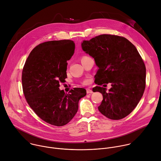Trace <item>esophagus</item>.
Here are the masks:
<instances>
[{
  "label": "esophagus",
  "instance_id": "1",
  "mask_svg": "<svg viewBox=\"0 0 161 161\" xmlns=\"http://www.w3.org/2000/svg\"><path fill=\"white\" fill-rule=\"evenodd\" d=\"M86 93H92L93 91L91 89H90V88H87L86 89Z\"/></svg>",
  "mask_w": 161,
  "mask_h": 161
}]
</instances>
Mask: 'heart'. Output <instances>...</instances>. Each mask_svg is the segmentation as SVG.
<instances>
[{
    "instance_id": "obj_1",
    "label": "heart",
    "mask_w": 161,
    "mask_h": 161,
    "mask_svg": "<svg viewBox=\"0 0 161 161\" xmlns=\"http://www.w3.org/2000/svg\"><path fill=\"white\" fill-rule=\"evenodd\" d=\"M86 57H87V56H83V57H82L81 59H82L83 58H86ZM89 83V80H84V81H83V84H87V83Z\"/></svg>"
}]
</instances>
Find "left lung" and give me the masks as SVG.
<instances>
[{
	"mask_svg": "<svg viewBox=\"0 0 161 161\" xmlns=\"http://www.w3.org/2000/svg\"><path fill=\"white\" fill-rule=\"evenodd\" d=\"M83 51L94 58L98 67L97 85L111 83L112 87L96 86L103 95L98 111L113 120L129 115L140 102L145 88L146 68L135 46L126 38L100 35L81 43Z\"/></svg>",
	"mask_w": 161,
	"mask_h": 161,
	"instance_id": "1",
	"label": "left lung"
}]
</instances>
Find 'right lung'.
Masks as SVG:
<instances>
[{
  "label": "right lung",
  "mask_w": 161,
  "mask_h": 161,
  "mask_svg": "<svg viewBox=\"0 0 161 161\" xmlns=\"http://www.w3.org/2000/svg\"><path fill=\"white\" fill-rule=\"evenodd\" d=\"M75 48L70 40L40 43L31 50L23 69V90L28 105L40 118L53 126L68 124L78 111L80 99L86 95L81 88L68 94L59 88L67 78V61Z\"/></svg>",
  "instance_id": "add662e5"
}]
</instances>
